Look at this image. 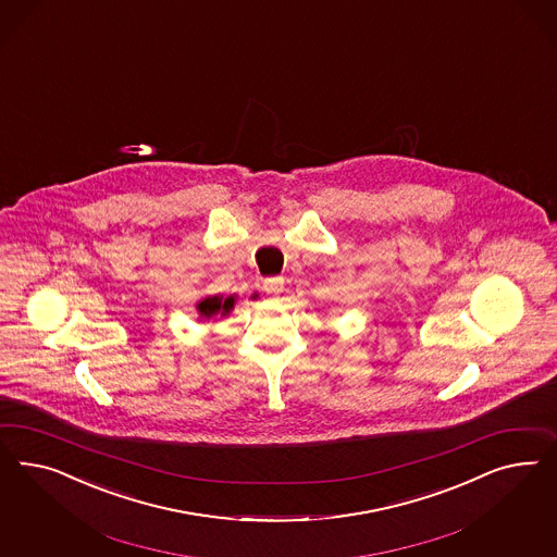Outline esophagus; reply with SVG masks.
Returning a JSON list of instances; mask_svg holds the SVG:
<instances>
[{
    "label": "esophagus",
    "mask_w": 557,
    "mask_h": 557,
    "mask_svg": "<svg viewBox=\"0 0 557 557\" xmlns=\"http://www.w3.org/2000/svg\"><path fill=\"white\" fill-rule=\"evenodd\" d=\"M263 289H265L268 294H280V292H284V277H282V275L268 277V280L263 282Z\"/></svg>",
    "instance_id": "34e87169"
}]
</instances>
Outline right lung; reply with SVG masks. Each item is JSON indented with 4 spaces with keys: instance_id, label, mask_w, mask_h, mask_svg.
<instances>
[{
    "instance_id": "add662e5",
    "label": "right lung",
    "mask_w": 557,
    "mask_h": 557,
    "mask_svg": "<svg viewBox=\"0 0 557 557\" xmlns=\"http://www.w3.org/2000/svg\"><path fill=\"white\" fill-rule=\"evenodd\" d=\"M235 296H208L200 302L196 304L198 314L202 321H210V319H219V317H226L231 314V310L235 308Z\"/></svg>"
}]
</instances>
